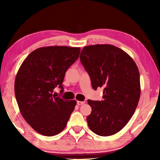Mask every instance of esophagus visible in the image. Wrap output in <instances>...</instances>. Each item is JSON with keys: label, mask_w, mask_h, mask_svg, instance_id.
I'll use <instances>...</instances> for the list:
<instances>
[{"label": "esophagus", "mask_w": 160, "mask_h": 160, "mask_svg": "<svg viewBox=\"0 0 160 160\" xmlns=\"http://www.w3.org/2000/svg\"><path fill=\"white\" fill-rule=\"evenodd\" d=\"M83 104H84V102H83V101H77L78 105H82Z\"/></svg>", "instance_id": "1"}]
</instances>
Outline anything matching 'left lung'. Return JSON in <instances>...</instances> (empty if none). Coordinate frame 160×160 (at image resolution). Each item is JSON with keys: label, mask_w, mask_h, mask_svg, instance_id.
Here are the masks:
<instances>
[{"label": "left lung", "mask_w": 160, "mask_h": 160, "mask_svg": "<svg viewBox=\"0 0 160 160\" xmlns=\"http://www.w3.org/2000/svg\"><path fill=\"white\" fill-rule=\"evenodd\" d=\"M80 62L89 73L91 85L103 87V100H88L91 113L87 117L89 128L100 136H110L131 120L140 97L138 68L128 53L111 45L84 47Z\"/></svg>", "instance_id": "8db88e82"}]
</instances>
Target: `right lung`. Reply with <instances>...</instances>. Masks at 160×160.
<instances>
[{"label": "right lung", "instance_id": "add662e5", "mask_svg": "<svg viewBox=\"0 0 160 160\" xmlns=\"http://www.w3.org/2000/svg\"><path fill=\"white\" fill-rule=\"evenodd\" d=\"M80 47H44L23 61L16 74L14 91L20 112L38 133L53 136L64 130L76 101L56 97L58 86L63 92L66 71L78 60Z\"/></svg>", "mask_w": 160, "mask_h": 160}]
</instances>
